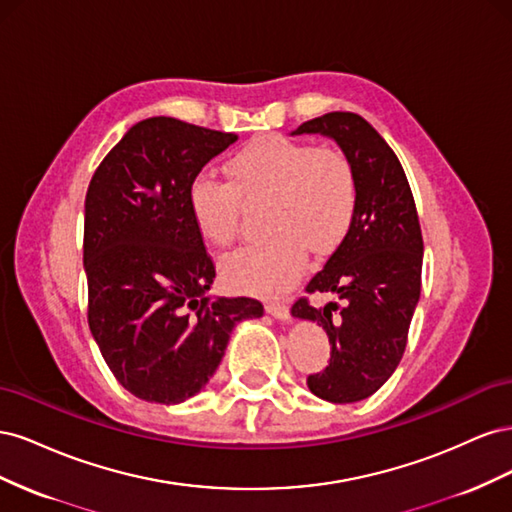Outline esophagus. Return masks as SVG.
Instances as JSON below:
<instances>
[{"label":"esophagus","instance_id":"obj_1","mask_svg":"<svg viewBox=\"0 0 512 512\" xmlns=\"http://www.w3.org/2000/svg\"><path fill=\"white\" fill-rule=\"evenodd\" d=\"M267 312L273 316V318H277V320H282V322H290V307L286 305V303H280V301H273V303H267Z\"/></svg>","mask_w":512,"mask_h":512}]
</instances>
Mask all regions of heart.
<instances>
[{"instance_id":"1","label":"heart","mask_w":512,"mask_h":512,"mask_svg":"<svg viewBox=\"0 0 512 512\" xmlns=\"http://www.w3.org/2000/svg\"><path fill=\"white\" fill-rule=\"evenodd\" d=\"M230 181L198 175L190 188L192 218L207 241L237 237L243 200H265V239L245 243L222 258L224 280L239 290L286 292L305 267V245L316 254L344 241L359 205V181L339 147L267 136L228 160Z\"/></svg>"}]
</instances>
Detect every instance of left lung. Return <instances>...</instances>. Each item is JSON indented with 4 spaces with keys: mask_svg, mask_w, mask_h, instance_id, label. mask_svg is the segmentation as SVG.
I'll return each mask as SVG.
<instances>
[{
    "mask_svg": "<svg viewBox=\"0 0 512 512\" xmlns=\"http://www.w3.org/2000/svg\"><path fill=\"white\" fill-rule=\"evenodd\" d=\"M292 134L335 138L359 181L348 235L305 286L307 294L329 292L337 301L314 307L301 297L292 305V316L318 322L331 344L329 365L307 376L309 391L331 404H354L374 395L404 356L421 297V224L395 151L361 115L327 113Z\"/></svg>",
    "mask_w": 512,
    "mask_h": 512,
    "instance_id": "8db88e82",
    "label": "left lung"
}]
</instances>
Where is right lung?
<instances>
[{
  "instance_id": "right-lung-1",
  "label": "right lung",
  "mask_w": 512,
  "mask_h": 512,
  "mask_svg": "<svg viewBox=\"0 0 512 512\" xmlns=\"http://www.w3.org/2000/svg\"><path fill=\"white\" fill-rule=\"evenodd\" d=\"M235 134L173 117L138 121L108 151L85 196L87 322L123 389L181 404L218 369L230 331L262 316L256 299H213L215 265L190 188Z\"/></svg>"
}]
</instances>
